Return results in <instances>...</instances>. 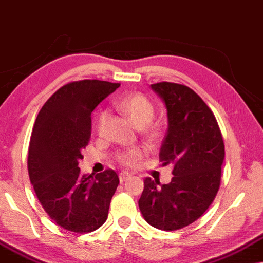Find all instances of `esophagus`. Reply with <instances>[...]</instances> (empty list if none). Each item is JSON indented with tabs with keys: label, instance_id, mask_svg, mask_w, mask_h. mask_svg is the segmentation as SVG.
<instances>
[{
	"label": "esophagus",
	"instance_id": "esophagus-1",
	"mask_svg": "<svg viewBox=\"0 0 263 263\" xmlns=\"http://www.w3.org/2000/svg\"><path fill=\"white\" fill-rule=\"evenodd\" d=\"M130 176H131L130 173H127V172H120V173H119V181H120V182H124V181H126Z\"/></svg>",
	"mask_w": 263,
	"mask_h": 263
}]
</instances>
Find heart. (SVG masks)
<instances>
[{
    "instance_id": "obj_1",
    "label": "heart",
    "mask_w": 263,
    "mask_h": 263,
    "mask_svg": "<svg viewBox=\"0 0 263 263\" xmlns=\"http://www.w3.org/2000/svg\"><path fill=\"white\" fill-rule=\"evenodd\" d=\"M116 107L121 113L125 114L131 123L137 128H143L145 138L150 143L157 142L162 136V128L158 125H150L155 114L154 103L149 98L142 93H132L116 101ZM108 114L105 110L99 113L96 120V127L101 132L105 126ZM142 150L138 147H132L126 151H123L118 155V161L125 167H133L140 158H142Z\"/></svg>"
}]
</instances>
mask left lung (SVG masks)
Masks as SVG:
<instances>
[{
	"label": "left lung",
	"mask_w": 263,
	"mask_h": 263,
	"mask_svg": "<svg viewBox=\"0 0 263 263\" xmlns=\"http://www.w3.org/2000/svg\"><path fill=\"white\" fill-rule=\"evenodd\" d=\"M151 88L167 107L168 128L160 160L174 165V176L168 184L146 177L138 205L150 225L174 231L194 223L216 198L224 142L212 110L193 89L172 82Z\"/></svg>",
	"instance_id": "1"
}]
</instances>
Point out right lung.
<instances>
[{
  "mask_svg": "<svg viewBox=\"0 0 263 263\" xmlns=\"http://www.w3.org/2000/svg\"><path fill=\"white\" fill-rule=\"evenodd\" d=\"M120 83L70 82L42 107L28 147V175L38 200L59 227L76 234L95 231L108 217L119 184L113 169L82 175L79 168L91 135V112Z\"/></svg>",
  "mask_w": 263,
  "mask_h": 263,
  "instance_id": "right-lung-1",
  "label": "right lung"
}]
</instances>
